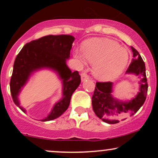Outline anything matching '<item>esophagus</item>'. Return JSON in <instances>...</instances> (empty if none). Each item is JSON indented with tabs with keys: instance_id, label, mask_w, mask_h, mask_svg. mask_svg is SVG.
Masks as SVG:
<instances>
[{
	"instance_id": "34e87169",
	"label": "esophagus",
	"mask_w": 158,
	"mask_h": 158,
	"mask_svg": "<svg viewBox=\"0 0 158 158\" xmlns=\"http://www.w3.org/2000/svg\"><path fill=\"white\" fill-rule=\"evenodd\" d=\"M81 81H84L86 80V79H89V76L84 72V73H82L81 74Z\"/></svg>"
}]
</instances>
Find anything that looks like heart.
<instances>
[{"label":"heart","instance_id":"1","mask_svg":"<svg viewBox=\"0 0 158 158\" xmlns=\"http://www.w3.org/2000/svg\"><path fill=\"white\" fill-rule=\"evenodd\" d=\"M83 56L94 64L93 73L97 79L108 81L122 73L128 61V50L120 48L116 41L107 39H94L85 41L81 46ZM79 52L75 56L81 62L85 59Z\"/></svg>","mask_w":158,"mask_h":158}]
</instances>
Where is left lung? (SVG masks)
I'll list each match as a JSON object with an SVG mask.
<instances>
[{
  "mask_svg": "<svg viewBox=\"0 0 158 158\" xmlns=\"http://www.w3.org/2000/svg\"><path fill=\"white\" fill-rule=\"evenodd\" d=\"M133 57L126 73L135 74L140 79L139 91L131 100L123 102L112 97L113 83L110 81L97 82L92 97V106L96 115L108 124H116L124 120L128 115L132 116L138 110L146 99L148 83L146 66L138 51L131 47Z\"/></svg>",
  "mask_w": 158,
  "mask_h": 158,
  "instance_id": "obj_1",
  "label": "left lung"
}]
</instances>
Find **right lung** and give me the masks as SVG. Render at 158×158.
<instances>
[{
	"mask_svg": "<svg viewBox=\"0 0 158 158\" xmlns=\"http://www.w3.org/2000/svg\"><path fill=\"white\" fill-rule=\"evenodd\" d=\"M75 38L70 35H46L27 43L16 56L10 80L13 102L22 111L19 94L30 75L41 68L52 69L62 79V98L56 102L50 114L41 121L56 119L68 109L71 96L81 82L78 71L71 72L66 64Z\"/></svg>",
	"mask_w": 158,
	"mask_h": 158,
	"instance_id": "obj_1",
	"label": "right lung"
}]
</instances>
